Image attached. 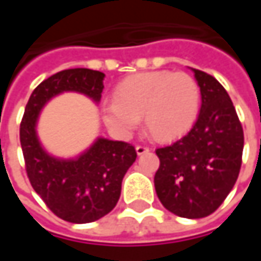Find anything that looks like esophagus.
Segmentation results:
<instances>
[{
    "instance_id": "34e87169",
    "label": "esophagus",
    "mask_w": 261,
    "mask_h": 261,
    "mask_svg": "<svg viewBox=\"0 0 261 261\" xmlns=\"http://www.w3.org/2000/svg\"><path fill=\"white\" fill-rule=\"evenodd\" d=\"M146 152H149V146L136 145V154H138V155H144Z\"/></svg>"
}]
</instances>
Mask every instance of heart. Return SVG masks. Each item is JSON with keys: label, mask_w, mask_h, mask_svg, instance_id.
Here are the masks:
<instances>
[{"label": "heart", "mask_w": 261, "mask_h": 261, "mask_svg": "<svg viewBox=\"0 0 261 261\" xmlns=\"http://www.w3.org/2000/svg\"><path fill=\"white\" fill-rule=\"evenodd\" d=\"M200 107V88L186 72L155 71L123 80L115 88V100L101 105L106 126L117 135L132 134L144 117L145 129L166 142L186 134Z\"/></svg>", "instance_id": "heart-1"}]
</instances>
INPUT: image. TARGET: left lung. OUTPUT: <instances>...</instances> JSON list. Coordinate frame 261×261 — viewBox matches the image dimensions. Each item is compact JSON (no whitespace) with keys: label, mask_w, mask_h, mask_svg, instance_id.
<instances>
[{"label":"left lung","mask_w":261,"mask_h":261,"mask_svg":"<svg viewBox=\"0 0 261 261\" xmlns=\"http://www.w3.org/2000/svg\"><path fill=\"white\" fill-rule=\"evenodd\" d=\"M202 107L190 132L156 148L154 177L158 199L174 215L197 219L214 214L236 185L243 163L244 132L226 90L193 69Z\"/></svg>","instance_id":"1"}]
</instances>
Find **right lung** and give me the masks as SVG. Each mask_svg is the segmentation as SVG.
Listing matches in <instances>:
<instances>
[{"label":"right lung","mask_w":261,"mask_h":261,"mask_svg":"<svg viewBox=\"0 0 261 261\" xmlns=\"http://www.w3.org/2000/svg\"><path fill=\"white\" fill-rule=\"evenodd\" d=\"M103 80V72L87 68L56 72L36 87L20 123V144L30 185L58 218L72 224L94 222L115 207L122 180L136 160L135 146L98 138L75 160H59L42 148L36 122L42 107L64 91H78L100 101Z\"/></svg>","instance_id":"right-lung-1"}]
</instances>
